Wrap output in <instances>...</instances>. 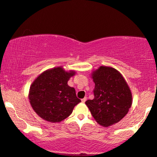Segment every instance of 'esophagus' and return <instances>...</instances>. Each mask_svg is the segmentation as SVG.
Wrapping results in <instances>:
<instances>
[{
  "mask_svg": "<svg viewBox=\"0 0 157 157\" xmlns=\"http://www.w3.org/2000/svg\"><path fill=\"white\" fill-rule=\"evenodd\" d=\"M86 100H87V97H85V98H83L82 100H81V101H82V103H85V101H86Z\"/></svg>",
  "mask_w": 157,
  "mask_h": 157,
  "instance_id": "obj_1",
  "label": "esophagus"
}]
</instances>
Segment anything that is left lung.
I'll return each instance as SVG.
<instances>
[{
    "instance_id": "obj_1",
    "label": "left lung",
    "mask_w": 157,
    "mask_h": 157,
    "mask_svg": "<svg viewBox=\"0 0 157 157\" xmlns=\"http://www.w3.org/2000/svg\"><path fill=\"white\" fill-rule=\"evenodd\" d=\"M95 83L94 98L88 100V107L95 120L103 127H109L128 114L132 103V93L122 74L111 67L101 66L91 74Z\"/></svg>"
}]
</instances>
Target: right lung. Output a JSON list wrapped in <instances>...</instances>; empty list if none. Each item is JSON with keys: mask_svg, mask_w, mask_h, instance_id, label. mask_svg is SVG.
Returning <instances> with one entry per match:
<instances>
[{"mask_svg": "<svg viewBox=\"0 0 157 157\" xmlns=\"http://www.w3.org/2000/svg\"><path fill=\"white\" fill-rule=\"evenodd\" d=\"M76 72L65 71L62 67L41 73L32 83L29 91L31 106L40 117L50 122H60L72 114L81 102L74 88L67 82Z\"/></svg>", "mask_w": 157, "mask_h": 157, "instance_id": "obj_1", "label": "right lung"}]
</instances>
